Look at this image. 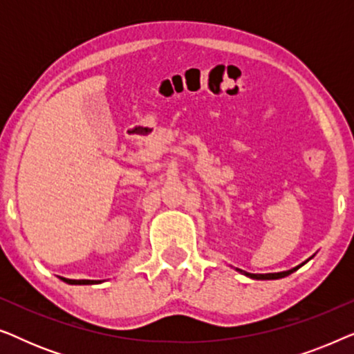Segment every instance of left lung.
Listing matches in <instances>:
<instances>
[{"label":"left lung","mask_w":354,"mask_h":354,"mask_svg":"<svg viewBox=\"0 0 354 354\" xmlns=\"http://www.w3.org/2000/svg\"><path fill=\"white\" fill-rule=\"evenodd\" d=\"M309 259H311V258H309ZM308 261H304V263H308ZM303 264H299V266H297V268H293V269H290V270H283V272H270V274H251V272H245V270H241V269H235V270H239L240 274H243V275H246V277L254 279V280H275V279L287 277V275H290L292 272H295V270H297V269L301 268Z\"/></svg>","instance_id":"obj_1"}]
</instances>
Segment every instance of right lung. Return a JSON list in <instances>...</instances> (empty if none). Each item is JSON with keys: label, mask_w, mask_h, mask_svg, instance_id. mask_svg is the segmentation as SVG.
Here are the masks:
<instances>
[{"label": "right lung", "mask_w": 354, "mask_h": 354, "mask_svg": "<svg viewBox=\"0 0 354 354\" xmlns=\"http://www.w3.org/2000/svg\"><path fill=\"white\" fill-rule=\"evenodd\" d=\"M62 282L69 283V285H95V283H101V280H86V279H82V280H75V279H66V277H59Z\"/></svg>", "instance_id": "1"}]
</instances>
